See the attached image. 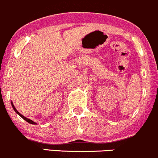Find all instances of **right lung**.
Masks as SVG:
<instances>
[{"instance_id":"add662e5","label":"right lung","mask_w":158,"mask_h":158,"mask_svg":"<svg viewBox=\"0 0 158 158\" xmlns=\"http://www.w3.org/2000/svg\"><path fill=\"white\" fill-rule=\"evenodd\" d=\"M11 104H12V108H13V110H15V112L17 114H19V116H20L21 117H22V118H23V119H24V120H25V121H26V122H27L28 123H30V124H32V125H36V122H33V120H31V119H29V118H26L25 116H23V115L21 114V113H19V111L17 110H16V108L15 107V106L13 105V103H12V102H11Z\"/></svg>"}]
</instances>
